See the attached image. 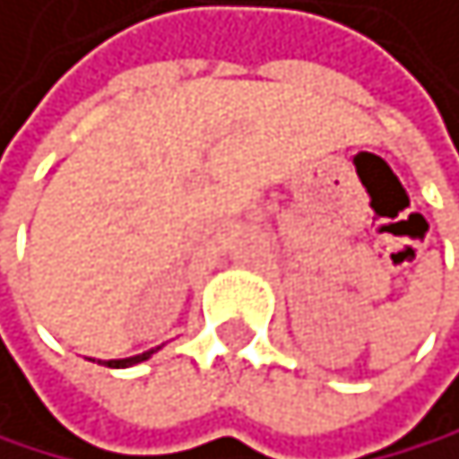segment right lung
<instances>
[{"instance_id":"obj_1","label":"right lung","mask_w":459,"mask_h":459,"mask_svg":"<svg viewBox=\"0 0 459 459\" xmlns=\"http://www.w3.org/2000/svg\"><path fill=\"white\" fill-rule=\"evenodd\" d=\"M154 350H149V352H143V355H134V359H121V361H107V367H132V364H137V361H146L149 355H152Z\"/></svg>"}]
</instances>
